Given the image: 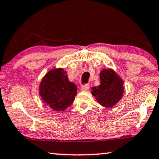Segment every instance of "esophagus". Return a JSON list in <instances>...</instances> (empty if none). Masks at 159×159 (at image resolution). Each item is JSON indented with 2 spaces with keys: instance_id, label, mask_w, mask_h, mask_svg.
Instances as JSON below:
<instances>
[{
  "instance_id": "34e87169",
  "label": "esophagus",
  "mask_w": 159,
  "mask_h": 159,
  "mask_svg": "<svg viewBox=\"0 0 159 159\" xmlns=\"http://www.w3.org/2000/svg\"><path fill=\"white\" fill-rule=\"evenodd\" d=\"M89 84H84V85L81 86V89L82 91H87L88 89H89Z\"/></svg>"
}]
</instances>
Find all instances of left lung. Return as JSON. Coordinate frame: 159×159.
Instances as JSON below:
<instances>
[{"label":"left lung","instance_id":"8db88e82","mask_svg":"<svg viewBox=\"0 0 159 159\" xmlns=\"http://www.w3.org/2000/svg\"><path fill=\"white\" fill-rule=\"evenodd\" d=\"M100 84L92 88V95L105 107H112L121 99L123 94V81L112 70L100 72Z\"/></svg>","mask_w":159,"mask_h":159}]
</instances>
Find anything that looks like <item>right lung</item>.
<instances>
[{
  "label": "right lung",
  "mask_w": 159,
  "mask_h": 159,
  "mask_svg": "<svg viewBox=\"0 0 159 159\" xmlns=\"http://www.w3.org/2000/svg\"><path fill=\"white\" fill-rule=\"evenodd\" d=\"M77 86L68 81L66 72L60 68L48 72L40 84V96L56 111L69 107L75 100Z\"/></svg>",
  "instance_id": "right-lung-1"
}]
</instances>
